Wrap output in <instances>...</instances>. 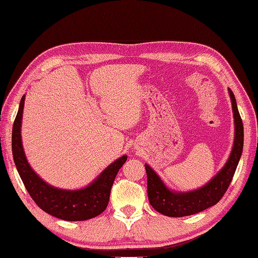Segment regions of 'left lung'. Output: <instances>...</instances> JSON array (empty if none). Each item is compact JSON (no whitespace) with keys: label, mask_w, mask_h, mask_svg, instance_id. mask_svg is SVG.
I'll list each match as a JSON object with an SVG mask.
<instances>
[{"label":"left lung","mask_w":258,"mask_h":258,"mask_svg":"<svg viewBox=\"0 0 258 258\" xmlns=\"http://www.w3.org/2000/svg\"><path fill=\"white\" fill-rule=\"evenodd\" d=\"M235 119V143L231 155L221 171L207 185L187 193H175L164 185L158 175L145 165L147 173V193L149 203L155 210L168 217H185L196 215L217 205L225 196L236 172L244 146V127L237 108L235 95L229 89Z\"/></svg>","instance_id":"left-lung-1"}]
</instances>
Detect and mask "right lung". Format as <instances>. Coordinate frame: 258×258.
<instances>
[{
    "instance_id": "obj_1",
    "label": "right lung",
    "mask_w": 258,
    "mask_h": 258,
    "mask_svg": "<svg viewBox=\"0 0 258 258\" xmlns=\"http://www.w3.org/2000/svg\"><path fill=\"white\" fill-rule=\"evenodd\" d=\"M24 95L13 123L12 154L19 175L36 205L49 215L66 221H83L101 215L108 207L111 187L127 156L116 159L106 167L95 181L85 188L67 191L48 185L32 171L24 156L21 143V120Z\"/></svg>"
}]
</instances>
